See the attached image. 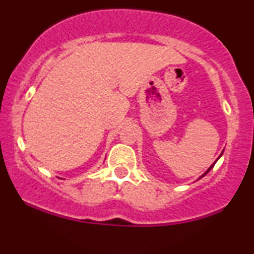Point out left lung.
<instances>
[{
	"mask_svg": "<svg viewBox=\"0 0 254 254\" xmlns=\"http://www.w3.org/2000/svg\"><path fill=\"white\" fill-rule=\"evenodd\" d=\"M214 165H215V164H214ZM214 165H212V166H210V168H209V170H208V171H206V172H205V173H204V174H203V176H202V177H204V176H205V174H206V173H208V172H209V171H210V170H211V168H212V167H214ZM202 177H200V178H202Z\"/></svg>",
	"mask_w": 254,
	"mask_h": 254,
	"instance_id": "obj_1",
	"label": "left lung"
}]
</instances>
